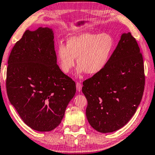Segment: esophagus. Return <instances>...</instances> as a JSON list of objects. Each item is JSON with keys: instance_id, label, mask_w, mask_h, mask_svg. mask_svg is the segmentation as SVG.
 Instances as JSON below:
<instances>
[{"instance_id": "34e87169", "label": "esophagus", "mask_w": 155, "mask_h": 155, "mask_svg": "<svg viewBox=\"0 0 155 155\" xmlns=\"http://www.w3.org/2000/svg\"><path fill=\"white\" fill-rule=\"evenodd\" d=\"M76 85H77V91H78V92H80V91L81 90V89H82V85L80 83L77 82V83H76Z\"/></svg>"}]
</instances>
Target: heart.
I'll return each instance as SVG.
<instances>
[{
    "label": "heart",
    "mask_w": 155,
    "mask_h": 155,
    "mask_svg": "<svg viewBox=\"0 0 155 155\" xmlns=\"http://www.w3.org/2000/svg\"><path fill=\"white\" fill-rule=\"evenodd\" d=\"M114 48V39L110 34L85 33L71 36L67 45L60 43L56 49V58L63 72H70L77 57V72L94 75L105 67Z\"/></svg>",
    "instance_id": "obj_1"
}]
</instances>
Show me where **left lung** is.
I'll list each match as a JSON object with an SVG mask.
<instances>
[{
    "instance_id": "1",
    "label": "left lung",
    "mask_w": 155,
    "mask_h": 155,
    "mask_svg": "<svg viewBox=\"0 0 155 155\" xmlns=\"http://www.w3.org/2000/svg\"><path fill=\"white\" fill-rule=\"evenodd\" d=\"M87 121L96 130L107 133L124 127L136 112L143 97V56L131 33L121 36L105 67L83 83Z\"/></svg>"
}]
</instances>
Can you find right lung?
Listing matches in <instances>:
<instances>
[{"label": "right lung", "instance_id": "1", "mask_svg": "<svg viewBox=\"0 0 155 155\" xmlns=\"http://www.w3.org/2000/svg\"><path fill=\"white\" fill-rule=\"evenodd\" d=\"M6 89L11 104L27 126L49 132L61 124L76 83L56 64L52 29L26 30L12 48Z\"/></svg>", "mask_w": 155, "mask_h": 155}]
</instances>
